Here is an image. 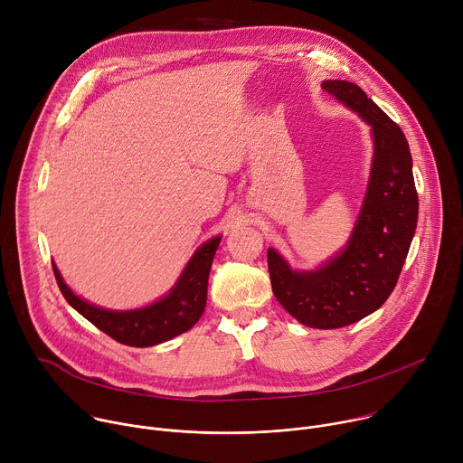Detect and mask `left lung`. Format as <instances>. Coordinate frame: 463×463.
Returning <instances> with one entry per match:
<instances>
[{"instance_id": "left-lung-1", "label": "left lung", "mask_w": 463, "mask_h": 463, "mask_svg": "<svg viewBox=\"0 0 463 463\" xmlns=\"http://www.w3.org/2000/svg\"><path fill=\"white\" fill-rule=\"evenodd\" d=\"M322 88L368 126L373 156L366 194L346 245L315 269H293L273 247L268 266L277 300L300 324L334 329L379 309L398 284L418 223L412 156L402 128L354 82Z\"/></svg>"}]
</instances>
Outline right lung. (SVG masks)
<instances>
[{"mask_svg": "<svg viewBox=\"0 0 463 463\" xmlns=\"http://www.w3.org/2000/svg\"><path fill=\"white\" fill-rule=\"evenodd\" d=\"M220 241L222 236H214L197 247L172 289L156 302L137 309L118 311L95 306L79 297L63 282L54 261L52 271L63 298L84 318L97 326L100 332L120 345L146 348L188 332L200 320L205 311L209 273Z\"/></svg>", "mask_w": 463, "mask_h": 463, "instance_id": "obj_1", "label": "right lung"}]
</instances>
